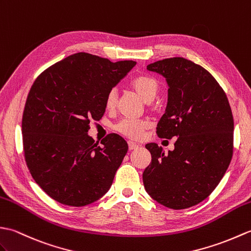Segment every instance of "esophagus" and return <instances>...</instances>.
<instances>
[{
	"instance_id": "34e87169",
	"label": "esophagus",
	"mask_w": 251,
	"mask_h": 251,
	"mask_svg": "<svg viewBox=\"0 0 251 251\" xmlns=\"http://www.w3.org/2000/svg\"><path fill=\"white\" fill-rule=\"evenodd\" d=\"M127 145H129V149H130V150L136 149V148H138V146H140V145L136 144V143H134V142H132V141H129V142H127Z\"/></svg>"
}]
</instances>
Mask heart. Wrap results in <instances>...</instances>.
I'll list each match as a JSON object with an SVG mask.
<instances>
[{
    "instance_id": "heart-1",
    "label": "heart",
    "mask_w": 251,
    "mask_h": 251,
    "mask_svg": "<svg viewBox=\"0 0 251 251\" xmlns=\"http://www.w3.org/2000/svg\"><path fill=\"white\" fill-rule=\"evenodd\" d=\"M131 88L140 96L145 102H151L159 91V81L152 76L140 75L133 78L130 82ZM117 103V92L115 89L106 94L105 98V108L113 110ZM148 122L136 119H122L115 126V130L130 138L137 140L147 129Z\"/></svg>"
}]
</instances>
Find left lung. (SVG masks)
Returning <instances> with one entry per match:
<instances>
[{
  "mask_svg": "<svg viewBox=\"0 0 251 251\" xmlns=\"http://www.w3.org/2000/svg\"><path fill=\"white\" fill-rule=\"evenodd\" d=\"M164 76L169 99L157 126L160 138L177 137L164 154L147 144L151 162L143 173L144 186L158 203L185 209L215 190L233 155L234 120L224 89L208 71L185 58H169L147 65Z\"/></svg>",
  "mask_w": 251,
  "mask_h": 251,
  "instance_id": "1",
  "label": "left lung"
}]
</instances>
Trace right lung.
<instances>
[{
	"mask_svg": "<svg viewBox=\"0 0 251 251\" xmlns=\"http://www.w3.org/2000/svg\"><path fill=\"white\" fill-rule=\"evenodd\" d=\"M135 64L78 52L33 82L22 115L25 159L33 179L54 201L79 207L108 191L127 144L111 133L99 146L88 135L89 125L102 118L106 94Z\"/></svg>",
	"mask_w": 251,
	"mask_h": 251,
	"instance_id": "right-lung-1",
	"label": "right lung"
}]
</instances>
